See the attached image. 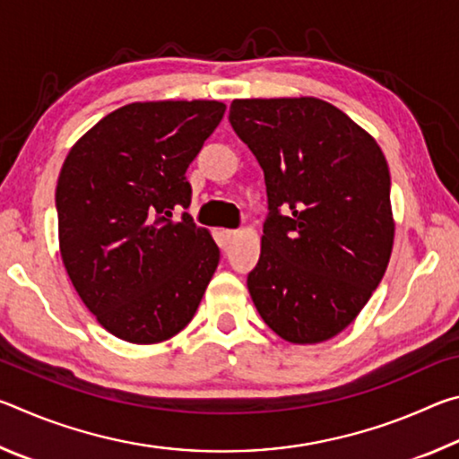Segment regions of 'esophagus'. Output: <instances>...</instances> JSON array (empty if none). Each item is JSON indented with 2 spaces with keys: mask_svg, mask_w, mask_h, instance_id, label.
<instances>
[{
  "mask_svg": "<svg viewBox=\"0 0 459 459\" xmlns=\"http://www.w3.org/2000/svg\"><path fill=\"white\" fill-rule=\"evenodd\" d=\"M237 235H238L237 230H222V238H224V243H227V245H230L232 240L237 238Z\"/></svg>",
  "mask_w": 459,
  "mask_h": 459,
  "instance_id": "esophagus-1",
  "label": "esophagus"
}]
</instances>
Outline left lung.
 Wrapping results in <instances>:
<instances>
[{
  "mask_svg": "<svg viewBox=\"0 0 459 459\" xmlns=\"http://www.w3.org/2000/svg\"><path fill=\"white\" fill-rule=\"evenodd\" d=\"M229 121L265 176L267 219L247 287L293 344L330 340L367 306L393 251L378 143L325 100L237 99Z\"/></svg>",
  "mask_w": 459,
  "mask_h": 459,
  "instance_id": "8db88e82",
  "label": "left lung"
}]
</instances>
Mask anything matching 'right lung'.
<instances>
[{"mask_svg": "<svg viewBox=\"0 0 459 459\" xmlns=\"http://www.w3.org/2000/svg\"><path fill=\"white\" fill-rule=\"evenodd\" d=\"M219 100L131 103L66 155L56 186L60 255L107 332L153 344L184 330L221 251L188 212L186 169L224 115Z\"/></svg>", "mask_w": 459, "mask_h": 459, "instance_id": "right-lung-1", "label": "right lung"}]
</instances>
